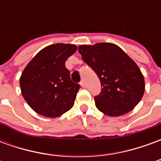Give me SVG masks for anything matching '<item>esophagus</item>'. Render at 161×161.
Segmentation results:
<instances>
[{
	"label": "esophagus",
	"mask_w": 161,
	"mask_h": 161,
	"mask_svg": "<svg viewBox=\"0 0 161 161\" xmlns=\"http://www.w3.org/2000/svg\"><path fill=\"white\" fill-rule=\"evenodd\" d=\"M80 85L82 86L83 88H85L86 87V84H85V82H84V80H82L80 82Z\"/></svg>",
	"instance_id": "obj_1"
}]
</instances>
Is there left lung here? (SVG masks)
I'll use <instances>...</instances> for the list:
<instances>
[{
	"label": "left lung",
	"instance_id": "obj_1",
	"mask_svg": "<svg viewBox=\"0 0 161 161\" xmlns=\"http://www.w3.org/2000/svg\"><path fill=\"white\" fill-rule=\"evenodd\" d=\"M78 52L101 83V92L94 97L97 108L109 116L131 111L145 91L144 77L137 64L112 43L83 45Z\"/></svg>",
	"mask_w": 161,
	"mask_h": 161
}]
</instances>
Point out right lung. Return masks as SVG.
<instances>
[{"label":"right lung","mask_w":161,"mask_h":161,"mask_svg":"<svg viewBox=\"0 0 161 161\" xmlns=\"http://www.w3.org/2000/svg\"><path fill=\"white\" fill-rule=\"evenodd\" d=\"M77 47L70 44H54L37 53L19 78L21 94L34 111L57 117L73 107L80 85L70 79L65 61Z\"/></svg>","instance_id":"1"}]
</instances>
